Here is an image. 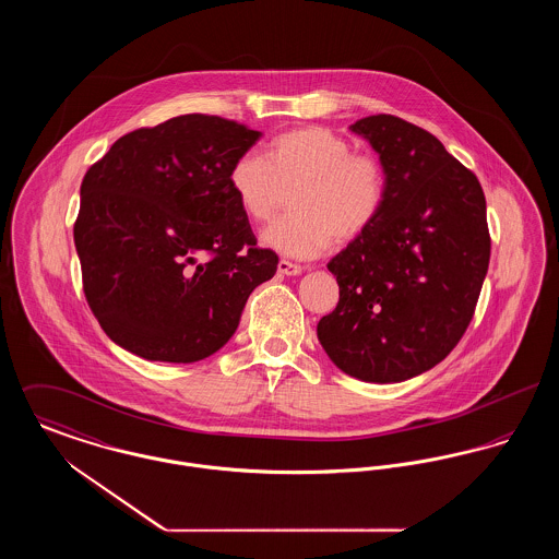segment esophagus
Returning <instances> with one entry per match:
<instances>
[{"label":"esophagus","mask_w":559,"mask_h":559,"mask_svg":"<svg viewBox=\"0 0 559 559\" xmlns=\"http://www.w3.org/2000/svg\"><path fill=\"white\" fill-rule=\"evenodd\" d=\"M301 270L304 267L293 264L289 260H281L278 262V274H283V276H297V274H301Z\"/></svg>","instance_id":"esophagus-1"}]
</instances>
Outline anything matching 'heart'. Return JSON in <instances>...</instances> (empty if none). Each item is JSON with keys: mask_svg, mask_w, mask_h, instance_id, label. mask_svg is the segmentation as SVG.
Returning a JSON list of instances; mask_svg holds the SVG:
<instances>
[{"mask_svg": "<svg viewBox=\"0 0 559 559\" xmlns=\"http://www.w3.org/2000/svg\"><path fill=\"white\" fill-rule=\"evenodd\" d=\"M292 215L272 222L262 245L293 260H312L371 228L383 207L385 176L379 160L324 128L276 135L266 159L245 153L228 171V188L251 222L267 219L293 188Z\"/></svg>", "mask_w": 559, "mask_h": 559, "instance_id": "b5f03b06", "label": "heart"}]
</instances>
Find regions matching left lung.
I'll use <instances>...</instances> for the list:
<instances>
[{
	"label": "left lung",
	"instance_id": "8db88e82",
	"mask_svg": "<svg viewBox=\"0 0 559 559\" xmlns=\"http://www.w3.org/2000/svg\"><path fill=\"white\" fill-rule=\"evenodd\" d=\"M349 130L379 155L385 199L371 228L329 262L340 301L317 335L349 377L399 383L444 360L469 326L490 260L486 199L426 130L394 115Z\"/></svg>",
	"mask_w": 559,
	"mask_h": 559
}]
</instances>
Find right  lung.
Wrapping results in <instances>:
<instances>
[{
    "label": "right lung",
    "mask_w": 559,
    "mask_h": 559,
    "mask_svg": "<svg viewBox=\"0 0 559 559\" xmlns=\"http://www.w3.org/2000/svg\"><path fill=\"white\" fill-rule=\"evenodd\" d=\"M260 138L180 115L126 133L87 169L73 235L85 299L117 346L197 362L235 335L247 297L278 264L228 188L233 163Z\"/></svg>",
    "instance_id": "right-lung-1"
}]
</instances>
